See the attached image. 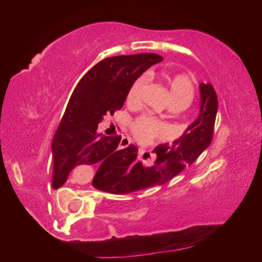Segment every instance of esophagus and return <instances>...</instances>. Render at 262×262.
Here are the masks:
<instances>
[{"label":"esophagus","instance_id":"1","mask_svg":"<svg viewBox=\"0 0 262 262\" xmlns=\"http://www.w3.org/2000/svg\"><path fill=\"white\" fill-rule=\"evenodd\" d=\"M132 141L129 139H125V138H123L121 140V143H119V148H127V146L130 145Z\"/></svg>","mask_w":262,"mask_h":262}]
</instances>
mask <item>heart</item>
Masks as SVG:
<instances>
[{"mask_svg": "<svg viewBox=\"0 0 262 262\" xmlns=\"http://www.w3.org/2000/svg\"><path fill=\"white\" fill-rule=\"evenodd\" d=\"M146 81H148L146 75H141L134 81L127 96L129 103L135 104L139 102L140 93L143 91ZM161 82L169 92L171 106L186 108L193 101L194 85L187 75L166 74L161 77ZM166 130L167 128L164 123L156 121L155 118L149 116L140 117L132 124V133L141 143H149L154 138L164 137L166 134Z\"/></svg>", "mask_w": 262, "mask_h": 262, "instance_id": "1", "label": "heart"}]
</instances>
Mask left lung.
I'll return each instance as SVG.
<instances>
[{
  "mask_svg": "<svg viewBox=\"0 0 262 262\" xmlns=\"http://www.w3.org/2000/svg\"><path fill=\"white\" fill-rule=\"evenodd\" d=\"M201 108L197 119L171 145L155 148L156 160L145 166L138 160V149L129 145L116 161L110 162L93 177V187L113 194H125L152 186L164 185L194 160L209 146L218 111L217 93L210 83H200Z\"/></svg>",
  "mask_w": 262,
  "mask_h": 262,
  "instance_id": "1",
  "label": "left lung"
}]
</instances>
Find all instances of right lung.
<instances>
[{"instance_id":"obj_1","label":"right lung","mask_w":262,"mask_h":262,"mask_svg":"<svg viewBox=\"0 0 262 262\" xmlns=\"http://www.w3.org/2000/svg\"><path fill=\"white\" fill-rule=\"evenodd\" d=\"M162 58L158 54H135L103 59L90 69L75 87L52 143L53 188H59L77 166L116 161L121 135L97 133L106 114L121 110L133 82Z\"/></svg>"}]
</instances>
